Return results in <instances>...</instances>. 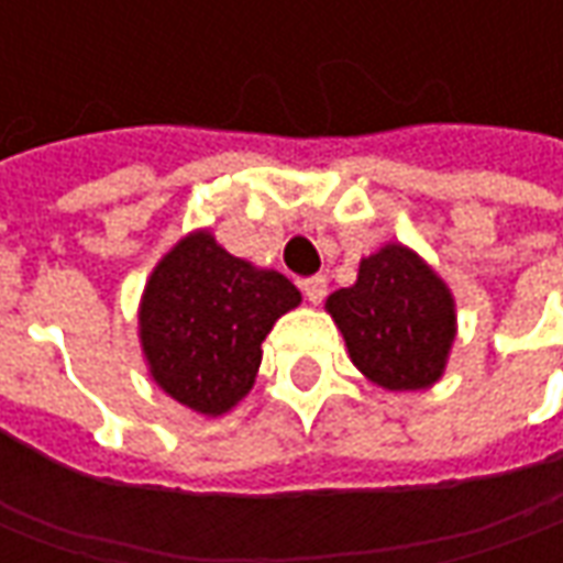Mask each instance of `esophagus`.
Returning <instances> with one entry per match:
<instances>
[{
  "label": "esophagus",
  "mask_w": 563,
  "mask_h": 563,
  "mask_svg": "<svg viewBox=\"0 0 563 563\" xmlns=\"http://www.w3.org/2000/svg\"><path fill=\"white\" fill-rule=\"evenodd\" d=\"M305 298L310 301V305H322V298H325V292H329V280L325 277H310V280H305Z\"/></svg>",
  "instance_id": "1"
}]
</instances>
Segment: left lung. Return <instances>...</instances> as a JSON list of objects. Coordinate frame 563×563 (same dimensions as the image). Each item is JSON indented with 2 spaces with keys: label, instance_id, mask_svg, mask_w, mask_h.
<instances>
[{
  "label": "left lung",
  "instance_id": "left-lung-1",
  "mask_svg": "<svg viewBox=\"0 0 563 563\" xmlns=\"http://www.w3.org/2000/svg\"><path fill=\"white\" fill-rule=\"evenodd\" d=\"M353 365L389 391L434 386L455 341V298L413 250L386 244L362 258L358 280L329 295Z\"/></svg>",
  "mask_w": 563,
  "mask_h": 563
}]
</instances>
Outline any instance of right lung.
<instances>
[{"mask_svg":"<svg viewBox=\"0 0 563 563\" xmlns=\"http://www.w3.org/2000/svg\"><path fill=\"white\" fill-rule=\"evenodd\" d=\"M301 305L283 274L225 253L192 232L162 256L141 298V350L165 395L201 416H222L256 383L262 341Z\"/></svg>","mask_w":563,"mask_h":563,"instance_id":"obj_1","label":"right lung"}]
</instances>
